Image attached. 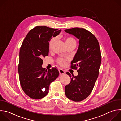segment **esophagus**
<instances>
[{
	"instance_id": "34e87169",
	"label": "esophagus",
	"mask_w": 121,
	"mask_h": 121,
	"mask_svg": "<svg viewBox=\"0 0 121 121\" xmlns=\"http://www.w3.org/2000/svg\"><path fill=\"white\" fill-rule=\"evenodd\" d=\"M58 70H59V72L60 75H64L65 73V72L63 69H59Z\"/></svg>"
}]
</instances>
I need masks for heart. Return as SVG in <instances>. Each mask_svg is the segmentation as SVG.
Returning <instances> with one entry per match:
<instances>
[{
	"label": "heart",
	"instance_id": "heart-1",
	"mask_svg": "<svg viewBox=\"0 0 121 121\" xmlns=\"http://www.w3.org/2000/svg\"><path fill=\"white\" fill-rule=\"evenodd\" d=\"M56 41V37H53L50 40L49 43H48V47H49V49L52 48V47H53V45L55 43ZM65 43L66 46L73 44V43H76V42L75 40L71 37H67L65 38ZM58 62L60 65H64L65 64V61L64 59H62V58L58 59Z\"/></svg>",
	"mask_w": 121,
	"mask_h": 121
}]
</instances>
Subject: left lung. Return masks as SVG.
<instances>
[{"label":"left lung","instance_id":"1","mask_svg":"<svg viewBox=\"0 0 121 121\" xmlns=\"http://www.w3.org/2000/svg\"><path fill=\"white\" fill-rule=\"evenodd\" d=\"M65 31L79 40L78 49L71 62L72 68H78V75L72 76L70 83L65 86V94L74 101H80L90 95L98 77L101 64L100 47L95 36L86 29L74 28ZM66 74L72 76L69 72Z\"/></svg>","mask_w":121,"mask_h":121}]
</instances>
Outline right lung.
Returning <instances> with one entry per match:
<instances>
[{
	"mask_svg": "<svg viewBox=\"0 0 121 121\" xmlns=\"http://www.w3.org/2000/svg\"><path fill=\"white\" fill-rule=\"evenodd\" d=\"M46 26H37L25 38L19 53L18 72L22 89L30 98L38 99L47 95L49 85L59 76L56 68L47 70L42 67L43 58L49 53L48 43L60 33Z\"/></svg>",
	"mask_w": 121,
	"mask_h": 121,
	"instance_id": "right-lung-1",
	"label": "right lung"
}]
</instances>
